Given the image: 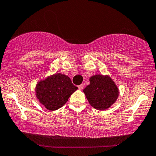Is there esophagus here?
Wrapping results in <instances>:
<instances>
[{
  "label": "esophagus",
  "instance_id": "34e87169",
  "mask_svg": "<svg viewBox=\"0 0 156 156\" xmlns=\"http://www.w3.org/2000/svg\"><path fill=\"white\" fill-rule=\"evenodd\" d=\"M78 89L79 90H83V84H80L79 85V86H78Z\"/></svg>",
  "mask_w": 156,
  "mask_h": 156
}]
</instances>
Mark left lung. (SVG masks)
<instances>
[{"label": "left lung", "instance_id": "1", "mask_svg": "<svg viewBox=\"0 0 156 156\" xmlns=\"http://www.w3.org/2000/svg\"><path fill=\"white\" fill-rule=\"evenodd\" d=\"M90 84L83 91L88 102L98 110L109 108L119 96V89L109 76L95 75L90 78Z\"/></svg>", "mask_w": 156, "mask_h": 156}]
</instances>
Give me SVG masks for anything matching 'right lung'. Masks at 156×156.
<instances>
[{
  "mask_svg": "<svg viewBox=\"0 0 156 156\" xmlns=\"http://www.w3.org/2000/svg\"><path fill=\"white\" fill-rule=\"evenodd\" d=\"M77 89L68 76L56 73L38 82L36 96L46 109L55 111L62 107Z\"/></svg>",
  "mask_w": 156,
  "mask_h": 156,
  "instance_id": "add662e5",
  "label": "right lung"
}]
</instances>
